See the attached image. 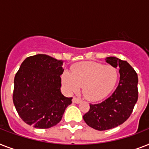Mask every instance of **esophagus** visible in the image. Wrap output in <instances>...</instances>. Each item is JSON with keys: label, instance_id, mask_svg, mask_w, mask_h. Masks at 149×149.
<instances>
[{"label": "esophagus", "instance_id": "esophagus-1", "mask_svg": "<svg viewBox=\"0 0 149 149\" xmlns=\"http://www.w3.org/2000/svg\"><path fill=\"white\" fill-rule=\"evenodd\" d=\"M72 102L75 103V104H79L81 102V100L79 99V98L77 97H74L72 98Z\"/></svg>", "mask_w": 149, "mask_h": 149}]
</instances>
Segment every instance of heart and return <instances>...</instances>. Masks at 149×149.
I'll return each mask as SVG.
<instances>
[{
  "mask_svg": "<svg viewBox=\"0 0 149 149\" xmlns=\"http://www.w3.org/2000/svg\"><path fill=\"white\" fill-rule=\"evenodd\" d=\"M118 79L115 68L101 63L86 62L77 64L72 71H65L62 82L69 93H76L83 86V93L88 100H97L113 88Z\"/></svg>",
  "mask_w": 149,
  "mask_h": 149,
  "instance_id": "obj_1",
  "label": "heart"
}]
</instances>
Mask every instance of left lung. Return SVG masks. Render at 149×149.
Instances as JSON below:
<instances>
[{"label":"left lung","mask_w":149,"mask_h":149,"mask_svg":"<svg viewBox=\"0 0 149 149\" xmlns=\"http://www.w3.org/2000/svg\"><path fill=\"white\" fill-rule=\"evenodd\" d=\"M106 62L120 69L118 87L103 101L90 104V110L84 115L86 125L98 131L111 129L127 120L139 98L138 75L129 63L116 57H107Z\"/></svg>","instance_id":"8db88e82"}]
</instances>
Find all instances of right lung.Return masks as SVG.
Masks as SVG:
<instances>
[{
  "instance_id": "1",
  "label": "right lung",
  "mask_w": 149,
  "mask_h": 149,
  "mask_svg": "<svg viewBox=\"0 0 149 149\" xmlns=\"http://www.w3.org/2000/svg\"><path fill=\"white\" fill-rule=\"evenodd\" d=\"M63 61L45 54L29 56L15 74L13 102L22 120L45 129L61 120L72 97L61 93Z\"/></svg>"
}]
</instances>
